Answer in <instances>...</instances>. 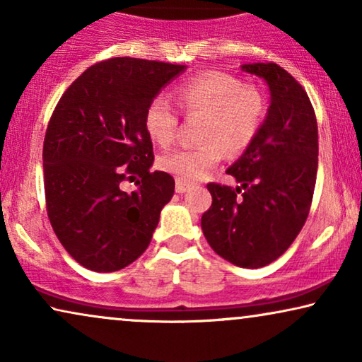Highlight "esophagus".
<instances>
[{
    "label": "esophagus",
    "mask_w": 362,
    "mask_h": 362,
    "mask_svg": "<svg viewBox=\"0 0 362 362\" xmlns=\"http://www.w3.org/2000/svg\"><path fill=\"white\" fill-rule=\"evenodd\" d=\"M189 187H191V185H187V182L176 180V192H186Z\"/></svg>",
    "instance_id": "obj_1"
}]
</instances>
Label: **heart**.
Returning a JSON list of instances; mask_svg holds the SVG:
<instances>
[{
	"label": "heart",
	"mask_w": 362,
	"mask_h": 362,
	"mask_svg": "<svg viewBox=\"0 0 362 362\" xmlns=\"http://www.w3.org/2000/svg\"><path fill=\"white\" fill-rule=\"evenodd\" d=\"M175 100L185 115L204 117L199 135L204 145L181 148L160 158L161 170L185 182L204 177L224 151L230 156L245 151L259 135L267 108L259 88L222 72H206L181 83ZM143 122L156 145L168 148L175 143L180 118L166 98H153Z\"/></svg>",
	"instance_id": "1"
}]
</instances>
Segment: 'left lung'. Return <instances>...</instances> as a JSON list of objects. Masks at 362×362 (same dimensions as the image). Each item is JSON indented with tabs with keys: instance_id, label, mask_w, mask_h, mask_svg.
I'll list each match as a JSON object with an SVG mask.
<instances>
[{
	"instance_id": "1",
	"label": "left lung",
	"mask_w": 362,
	"mask_h": 362,
	"mask_svg": "<svg viewBox=\"0 0 362 362\" xmlns=\"http://www.w3.org/2000/svg\"><path fill=\"white\" fill-rule=\"evenodd\" d=\"M270 88L259 135L227 173L239 186L209 182L212 204L201 227L217 255L244 269L279 259L300 234L313 201L318 125L305 88L274 62L242 66Z\"/></svg>"
}]
</instances>
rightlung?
I'll list each match as a JSON object with an SVG mask.
<instances>
[{"label":"right lung","instance_id":"add662e5","mask_svg":"<svg viewBox=\"0 0 362 362\" xmlns=\"http://www.w3.org/2000/svg\"><path fill=\"white\" fill-rule=\"evenodd\" d=\"M186 66L113 57L87 69L62 93L42 146L51 226L74 260L117 272L150 245L175 180L155 160L145 110ZM138 175L139 189L121 186Z\"/></svg>","mask_w":362,"mask_h":362}]
</instances>
